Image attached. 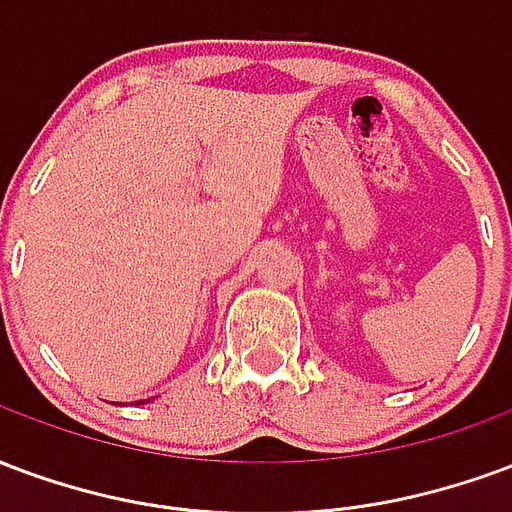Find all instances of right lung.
I'll list each match as a JSON object with an SVG mask.
<instances>
[{
  "label": "right lung",
  "instance_id": "right-lung-1",
  "mask_svg": "<svg viewBox=\"0 0 512 512\" xmlns=\"http://www.w3.org/2000/svg\"><path fill=\"white\" fill-rule=\"evenodd\" d=\"M147 401H149V398H147ZM138 404H144V401H138Z\"/></svg>",
  "mask_w": 512,
  "mask_h": 512
}]
</instances>
